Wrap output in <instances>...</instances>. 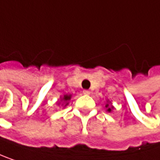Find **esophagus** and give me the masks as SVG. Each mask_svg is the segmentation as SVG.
Returning <instances> with one entry per match:
<instances>
[{"mask_svg":"<svg viewBox=\"0 0 160 160\" xmlns=\"http://www.w3.org/2000/svg\"><path fill=\"white\" fill-rule=\"evenodd\" d=\"M83 94H85V95H89L90 94V91L89 90H83Z\"/></svg>","mask_w":160,"mask_h":160,"instance_id":"1","label":"esophagus"}]
</instances>
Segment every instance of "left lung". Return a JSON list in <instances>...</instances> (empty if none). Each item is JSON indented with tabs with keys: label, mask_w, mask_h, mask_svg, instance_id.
<instances>
[{
	"label": "left lung",
	"mask_w": 160,
	"mask_h": 160,
	"mask_svg": "<svg viewBox=\"0 0 160 160\" xmlns=\"http://www.w3.org/2000/svg\"><path fill=\"white\" fill-rule=\"evenodd\" d=\"M105 107L107 108V112H112V110L114 109V107L112 106V104H110V103H107L106 105H105Z\"/></svg>",
	"instance_id": "obj_1"
}]
</instances>
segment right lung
Masks as SVG:
<instances>
[{"instance_id": "add662e5", "label": "right lung", "mask_w": 160, "mask_h": 160, "mask_svg": "<svg viewBox=\"0 0 160 160\" xmlns=\"http://www.w3.org/2000/svg\"><path fill=\"white\" fill-rule=\"evenodd\" d=\"M71 98H72V95H69V94H65V95H64V96H63V97H62V98L60 99V101H62L63 102H65V106H66V105H68V103H69L68 102H69V101L71 100ZM59 103H60V102H59Z\"/></svg>"}]
</instances>
